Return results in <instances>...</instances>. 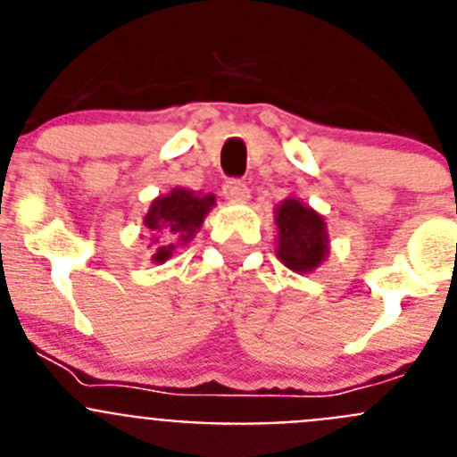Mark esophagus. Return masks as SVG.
<instances>
[{
  "mask_svg": "<svg viewBox=\"0 0 457 457\" xmlns=\"http://www.w3.org/2000/svg\"><path fill=\"white\" fill-rule=\"evenodd\" d=\"M224 196L228 201H236V204H245V201H249V187L242 180H226Z\"/></svg>",
  "mask_w": 457,
  "mask_h": 457,
  "instance_id": "34e87169",
  "label": "esophagus"
}]
</instances>
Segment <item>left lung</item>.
<instances>
[{
	"label": "left lung",
	"instance_id": "8db88e82",
	"mask_svg": "<svg viewBox=\"0 0 457 457\" xmlns=\"http://www.w3.org/2000/svg\"><path fill=\"white\" fill-rule=\"evenodd\" d=\"M277 224V258L297 274H309L320 268L329 256V233L325 217L288 196L274 208Z\"/></svg>",
	"mask_w": 457,
	"mask_h": 457
}]
</instances>
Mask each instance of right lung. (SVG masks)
Segmentation results:
<instances>
[{"instance_id": "obj_1", "label": "right lung", "mask_w": 457, "mask_h": 457, "mask_svg": "<svg viewBox=\"0 0 457 457\" xmlns=\"http://www.w3.org/2000/svg\"><path fill=\"white\" fill-rule=\"evenodd\" d=\"M215 205V194H196L185 187H173L169 194L153 199L144 215L153 263H164L179 245H187Z\"/></svg>"}]
</instances>
